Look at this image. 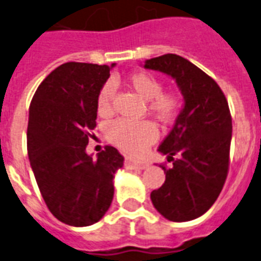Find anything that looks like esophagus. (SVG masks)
Returning a JSON list of instances; mask_svg holds the SVG:
<instances>
[{
  "label": "esophagus",
  "instance_id": "obj_1",
  "mask_svg": "<svg viewBox=\"0 0 261 261\" xmlns=\"http://www.w3.org/2000/svg\"><path fill=\"white\" fill-rule=\"evenodd\" d=\"M148 166L146 162H136L133 160H125V168L126 169H135V170H144Z\"/></svg>",
  "mask_w": 261,
  "mask_h": 261
}]
</instances>
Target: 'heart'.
<instances>
[{
  "instance_id": "b5f03b06",
  "label": "heart",
  "mask_w": 261,
  "mask_h": 261,
  "mask_svg": "<svg viewBox=\"0 0 261 261\" xmlns=\"http://www.w3.org/2000/svg\"><path fill=\"white\" fill-rule=\"evenodd\" d=\"M133 91L142 99L149 100V111L160 121L169 122L174 119L179 109V99L170 92H162L161 82L148 72H135L128 77ZM115 88L112 83H106L97 96V112L106 116L112 109ZM107 137L112 144L129 154H140L157 139V129L149 121H129L119 119L107 126Z\"/></svg>"
}]
</instances>
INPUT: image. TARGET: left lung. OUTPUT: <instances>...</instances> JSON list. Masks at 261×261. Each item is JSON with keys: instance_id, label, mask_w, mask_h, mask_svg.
Returning a JSON list of instances; mask_svg holds the SVG:
<instances>
[{"instance_id": "left-lung-1", "label": "left lung", "mask_w": 261, "mask_h": 261, "mask_svg": "<svg viewBox=\"0 0 261 261\" xmlns=\"http://www.w3.org/2000/svg\"><path fill=\"white\" fill-rule=\"evenodd\" d=\"M144 68L174 79L184 96L174 125L158 146L173 168L161 166L165 184L152 191L150 199L168 220L197 219L213 206L226 182L232 136L228 103L215 80L179 55L152 58Z\"/></svg>"}]
</instances>
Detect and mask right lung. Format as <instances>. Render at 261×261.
Returning <instances> with one entry per match:
<instances>
[{
    "instance_id": "1",
    "label": "right lung",
    "mask_w": 261,
    "mask_h": 261,
    "mask_svg": "<svg viewBox=\"0 0 261 261\" xmlns=\"http://www.w3.org/2000/svg\"><path fill=\"white\" fill-rule=\"evenodd\" d=\"M115 66L62 64L39 84L29 108L30 166L48 210L68 226H91L106 215L115 173L124 165L113 146L96 158L86 152L97 96Z\"/></svg>"
}]
</instances>
